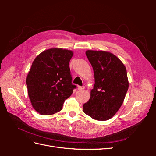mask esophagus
Listing matches in <instances>:
<instances>
[{
	"label": "esophagus",
	"mask_w": 156,
	"mask_h": 156,
	"mask_svg": "<svg viewBox=\"0 0 156 156\" xmlns=\"http://www.w3.org/2000/svg\"><path fill=\"white\" fill-rule=\"evenodd\" d=\"M78 90H83L84 88V87L83 86V87H81V86H79L78 87Z\"/></svg>",
	"instance_id": "34e87169"
}]
</instances>
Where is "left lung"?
<instances>
[{
	"label": "left lung",
	"instance_id": "obj_1",
	"mask_svg": "<svg viewBox=\"0 0 156 156\" xmlns=\"http://www.w3.org/2000/svg\"><path fill=\"white\" fill-rule=\"evenodd\" d=\"M86 55L93 68L95 84L83 112L93 119L107 120L119 110L128 90L126 68L109 52L88 50Z\"/></svg>",
	"mask_w": 156,
	"mask_h": 156
}]
</instances>
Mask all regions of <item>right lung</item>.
Instances as JSON below:
<instances>
[{
  "mask_svg": "<svg viewBox=\"0 0 156 156\" xmlns=\"http://www.w3.org/2000/svg\"><path fill=\"white\" fill-rule=\"evenodd\" d=\"M73 55L70 50L52 48L33 61L26 84L31 104L40 114L50 115L62 110L64 101L76 88L69 66Z\"/></svg>",
  "mask_w": 156,
  "mask_h": 156,
  "instance_id": "add662e5",
  "label": "right lung"
}]
</instances>
